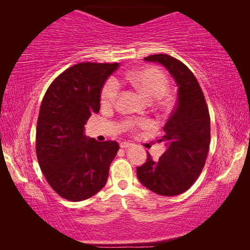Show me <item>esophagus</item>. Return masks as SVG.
<instances>
[{"label":"esophagus","mask_w":250,"mask_h":250,"mask_svg":"<svg viewBox=\"0 0 250 250\" xmlns=\"http://www.w3.org/2000/svg\"><path fill=\"white\" fill-rule=\"evenodd\" d=\"M120 146L122 147V149H126V147L131 146V143H129V142H125V141H122V142L120 143Z\"/></svg>","instance_id":"1"}]
</instances>
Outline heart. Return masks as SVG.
Segmentation results:
<instances>
[{"instance_id": "b5f03b06", "label": "heart", "mask_w": 250, "mask_h": 250, "mask_svg": "<svg viewBox=\"0 0 250 250\" xmlns=\"http://www.w3.org/2000/svg\"><path fill=\"white\" fill-rule=\"evenodd\" d=\"M125 80L137 89L140 94L149 100H156L166 92L168 80L160 69L155 67H146V68L131 71L125 75ZM120 86L115 78L108 79L104 84L100 94V103L103 107H110L116 103L119 96ZM129 126L132 130L137 128H149L150 122L131 121Z\"/></svg>"}]
</instances>
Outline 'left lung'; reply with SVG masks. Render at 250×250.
I'll return each instance as SVG.
<instances>
[{
  "label": "left lung",
  "mask_w": 250,
  "mask_h": 250,
  "mask_svg": "<svg viewBox=\"0 0 250 250\" xmlns=\"http://www.w3.org/2000/svg\"><path fill=\"white\" fill-rule=\"evenodd\" d=\"M145 61L166 67L179 87V97L158 140L166 143L167 151L158 161L152 160L147 152L146 162L137 167V175L155 194L179 195L191 188L205 166L210 141L208 108L196 77L179 59L156 54Z\"/></svg>",
  "instance_id": "obj_1"
}]
</instances>
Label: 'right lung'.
Listing matches in <instances>:
<instances>
[{
	"label": "right lung",
	"instance_id": "right-lung-1",
	"mask_svg": "<svg viewBox=\"0 0 250 250\" xmlns=\"http://www.w3.org/2000/svg\"><path fill=\"white\" fill-rule=\"evenodd\" d=\"M119 64L80 62L50 83L36 125V155L42 172L59 196L79 202L94 196L108 180L119 150L117 141L87 139L84 125L100 109V92Z\"/></svg>",
	"mask_w": 250,
	"mask_h": 250
}]
</instances>
